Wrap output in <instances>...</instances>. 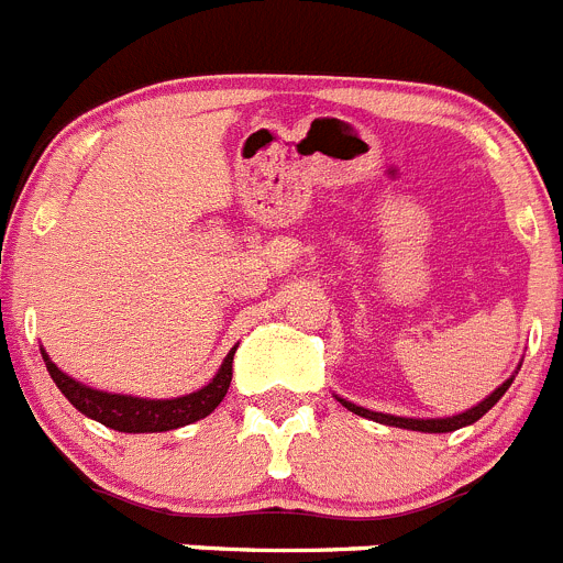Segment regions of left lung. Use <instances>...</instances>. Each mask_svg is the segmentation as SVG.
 I'll return each instance as SVG.
<instances>
[{
    "mask_svg": "<svg viewBox=\"0 0 563 563\" xmlns=\"http://www.w3.org/2000/svg\"><path fill=\"white\" fill-rule=\"evenodd\" d=\"M510 384H514V378H508L503 387H496L494 393L485 398V401L477 404V407L465 409V412H460V415H452V418H398V415L373 412V409H364V407H358V404L344 401V398H339V404H342L344 409H351V412L362 415V418H369V420H376V423H384V427H398V429H412V432H434V434H438V432H454V429H463V427H468V423H477V420L483 418V415L488 412V409L494 407V404L499 401L505 393H508Z\"/></svg>",
    "mask_w": 563,
    "mask_h": 563,
    "instance_id": "left-lung-1",
    "label": "left lung"
}]
</instances>
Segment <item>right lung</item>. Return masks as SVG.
<instances>
[{
  "mask_svg": "<svg viewBox=\"0 0 563 563\" xmlns=\"http://www.w3.org/2000/svg\"><path fill=\"white\" fill-rule=\"evenodd\" d=\"M44 364H47L49 376H53L55 387L67 395V401L73 404L78 412H84L86 418L98 420L103 427L114 429V432H170V429L187 427V423H196V420L207 418L212 409L224 401L227 389L232 382V356H235V347L227 353L224 364L219 367V373L212 376L210 384H205L201 389L190 395H181V398H165V401H154V398H134V395H120V393H103V389H92L86 384L75 382L73 376H67L64 369L55 367V362H49V356L42 347Z\"/></svg>",
  "mask_w": 563,
  "mask_h": 563,
  "instance_id": "add662e5",
  "label": "right lung"
}]
</instances>
